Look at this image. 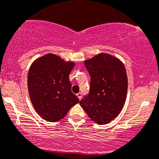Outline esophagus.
Returning a JSON list of instances; mask_svg holds the SVG:
<instances>
[{"instance_id": "obj_1", "label": "esophagus", "mask_w": 159, "mask_h": 159, "mask_svg": "<svg viewBox=\"0 0 159 159\" xmlns=\"http://www.w3.org/2000/svg\"><path fill=\"white\" fill-rule=\"evenodd\" d=\"M76 95H77L78 98H79L80 100H81V99H82V97H83V94H82L81 92H79V93H78L77 94H76Z\"/></svg>"}]
</instances>
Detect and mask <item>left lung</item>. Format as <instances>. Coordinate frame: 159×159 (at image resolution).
<instances>
[{
	"label": "left lung",
	"instance_id": "obj_1",
	"mask_svg": "<svg viewBox=\"0 0 159 159\" xmlns=\"http://www.w3.org/2000/svg\"><path fill=\"white\" fill-rule=\"evenodd\" d=\"M90 75V89L80 104L89 118L99 125L115 119L125 102L128 78L118 58L101 53L85 61Z\"/></svg>",
	"mask_w": 159,
	"mask_h": 159
}]
</instances>
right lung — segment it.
<instances>
[{
	"instance_id": "obj_1",
	"label": "right lung",
	"mask_w": 159,
	"mask_h": 159,
	"mask_svg": "<svg viewBox=\"0 0 159 159\" xmlns=\"http://www.w3.org/2000/svg\"><path fill=\"white\" fill-rule=\"evenodd\" d=\"M74 66L60 57L47 54L32 64L28 74L30 99L37 113L49 122H57L80 101L71 91L69 74Z\"/></svg>"
}]
</instances>
